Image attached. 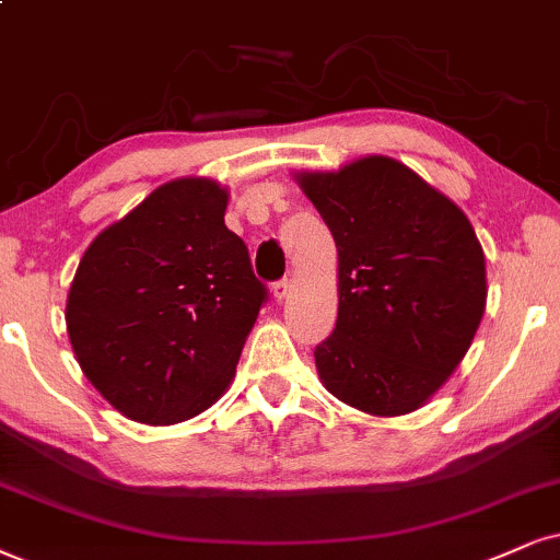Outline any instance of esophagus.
I'll list each match as a JSON object with an SVG mask.
<instances>
[{
    "label": "esophagus",
    "instance_id": "esophagus-1",
    "mask_svg": "<svg viewBox=\"0 0 560 560\" xmlns=\"http://www.w3.org/2000/svg\"><path fill=\"white\" fill-rule=\"evenodd\" d=\"M272 295H275V301H285L288 295H291V280L282 278V280L275 282V285H272Z\"/></svg>",
    "mask_w": 560,
    "mask_h": 560
}]
</instances>
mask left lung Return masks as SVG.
I'll use <instances>...</instances> for the list:
<instances>
[{"label":"left lung","instance_id":"obj_1","mask_svg":"<svg viewBox=\"0 0 560 560\" xmlns=\"http://www.w3.org/2000/svg\"><path fill=\"white\" fill-rule=\"evenodd\" d=\"M337 246L335 332L316 345L322 384L369 416L423 407L452 376L486 312V257L452 199L395 158L299 174Z\"/></svg>","mask_w":560,"mask_h":560}]
</instances>
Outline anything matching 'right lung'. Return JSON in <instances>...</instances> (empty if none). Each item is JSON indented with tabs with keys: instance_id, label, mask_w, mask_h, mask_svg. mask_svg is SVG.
<instances>
[{
	"instance_id": "obj_1",
	"label": "right lung",
	"mask_w": 560,
	"mask_h": 560,
	"mask_svg": "<svg viewBox=\"0 0 560 560\" xmlns=\"http://www.w3.org/2000/svg\"><path fill=\"white\" fill-rule=\"evenodd\" d=\"M210 178L158 186L88 246L67 295L82 374L121 416L182 423L236 374L267 288Z\"/></svg>"
}]
</instances>
